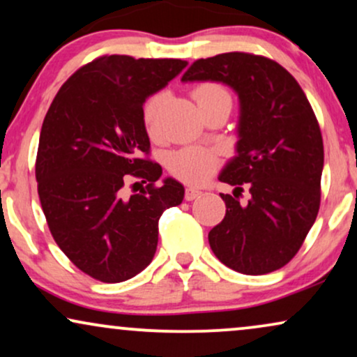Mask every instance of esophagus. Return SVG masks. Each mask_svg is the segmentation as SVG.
I'll list each match as a JSON object with an SVG mask.
<instances>
[{
	"label": "esophagus",
	"instance_id": "34e87169",
	"mask_svg": "<svg viewBox=\"0 0 357 357\" xmlns=\"http://www.w3.org/2000/svg\"><path fill=\"white\" fill-rule=\"evenodd\" d=\"M199 194H201L199 189H196V188H186V192H184V199H186V201H192V199H196V197L199 196Z\"/></svg>",
	"mask_w": 357,
	"mask_h": 357
}]
</instances>
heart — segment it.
I'll list each match as a JSON object with an SVG mask.
<instances>
[{
	"label": "heart",
	"mask_w": 357,
	"mask_h": 357,
	"mask_svg": "<svg viewBox=\"0 0 357 357\" xmlns=\"http://www.w3.org/2000/svg\"><path fill=\"white\" fill-rule=\"evenodd\" d=\"M220 97H229V93L218 84H202L199 87L194 89V98H196L197 105H202V103ZM165 102L166 93L160 92L148 98V102L145 103L143 120H145L148 132L153 133L156 130ZM218 156L214 153L204 150V148L192 146L173 153L169 158L168 166L171 173L178 179H181V181L189 184H199L214 173L215 168H218Z\"/></svg>",
	"instance_id": "heart-1"
}]
</instances>
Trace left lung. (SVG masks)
<instances>
[{
  "instance_id": "8db88e82",
  "label": "left lung",
  "mask_w": 357,
  "mask_h": 357,
  "mask_svg": "<svg viewBox=\"0 0 357 357\" xmlns=\"http://www.w3.org/2000/svg\"><path fill=\"white\" fill-rule=\"evenodd\" d=\"M183 82L212 80L241 102L237 156L219 174L236 186L220 194L225 218L211 229L209 245L229 268L264 275L287 265L317 220L321 201L323 138L308 98L278 62L249 52L199 59ZM249 183L251 199H236Z\"/></svg>"
}]
</instances>
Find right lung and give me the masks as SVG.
I'll list each match as a JSON object with an SVG mask.
<instances>
[{
	"label": "right lung",
	"mask_w": 357,
	"mask_h": 357,
	"mask_svg": "<svg viewBox=\"0 0 357 357\" xmlns=\"http://www.w3.org/2000/svg\"><path fill=\"white\" fill-rule=\"evenodd\" d=\"M188 66L181 59L102 56L59 89L43 121L36 158L49 231L89 277L119 283L150 265L158 220L184 188L161 178L150 158L143 103ZM135 178L140 192L123 188ZM138 191V189H137Z\"/></svg>",
	"instance_id": "1"
}]
</instances>
